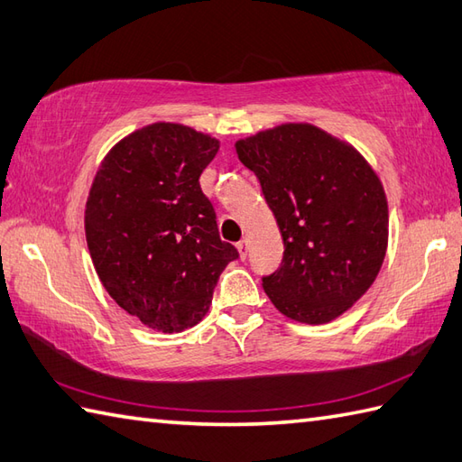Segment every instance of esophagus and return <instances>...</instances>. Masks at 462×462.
Listing matches in <instances>:
<instances>
[{"label": "esophagus", "mask_w": 462, "mask_h": 462, "mask_svg": "<svg viewBox=\"0 0 462 462\" xmlns=\"http://www.w3.org/2000/svg\"><path fill=\"white\" fill-rule=\"evenodd\" d=\"M237 249H239V254H241V257L245 259V257H247V254H249V241L247 239H243V241H239L237 243Z\"/></svg>", "instance_id": "1"}]
</instances>
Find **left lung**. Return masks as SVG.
I'll return each mask as SVG.
<instances>
[{"label": "left lung", "mask_w": 462, "mask_h": 462, "mask_svg": "<svg viewBox=\"0 0 462 462\" xmlns=\"http://www.w3.org/2000/svg\"><path fill=\"white\" fill-rule=\"evenodd\" d=\"M237 156L261 181L284 254L263 276L284 316L326 324L362 299L387 249L382 181L356 148L312 125H282L239 140Z\"/></svg>", "instance_id": "1"}]
</instances>
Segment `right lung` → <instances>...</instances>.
<instances>
[{
	"instance_id": "1",
	"label": "right lung",
	"mask_w": 462,
	"mask_h": 462,
	"mask_svg": "<svg viewBox=\"0 0 462 462\" xmlns=\"http://www.w3.org/2000/svg\"><path fill=\"white\" fill-rule=\"evenodd\" d=\"M219 142L156 122L120 140L102 160L85 211L98 279L142 324L181 332L208 314L219 274L237 249L219 237L199 186Z\"/></svg>"
}]
</instances>
